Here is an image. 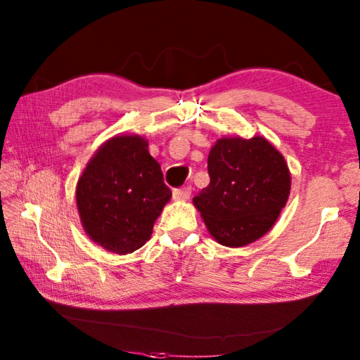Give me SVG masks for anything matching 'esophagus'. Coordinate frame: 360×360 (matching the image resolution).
Segmentation results:
<instances>
[{
	"mask_svg": "<svg viewBox=\"0 0 360 360\" xmlns=\"http://www.w3.org/2000/svg\"><path fill=\"white\" fill-rule=\"evenodd\" d=\"M192 194V187L191 186H186V187H178V189L173 191V197L176 200H186V198H189Z\"/></svg>",
	"mask_w": 360,
	"mask_h": 360,
	"instance_id": "1",
	"label": "esophagus"
}]
</instances>
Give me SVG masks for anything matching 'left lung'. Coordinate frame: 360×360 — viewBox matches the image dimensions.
Wrapping results in <instances>:
<instances>
[{"label": "left lung", "mask_w": 360, "mask_h": 360, "mask_svg": "<svg viewBox=\"0 0 360 360\" xmlns=\"http://www.w3.org/2000/svg\"><path fill=\"white\" fill-rule=\"evenodd\" d=\"M210 184L194 197L219 244L240 248L262 238L286 205L291 176L283 155L264 137H224L208 155Z\"/></svg>", "instance_id": "obj_1"}]
</instances>
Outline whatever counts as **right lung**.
<instances>
[{
    "label": "right lung",
    "instance_id": "1",
    "mask_svg": "<svg viewBox=\"0 0 360 360\" xmlns=\"http://www.w3.org/2000/svg\"><path fill=\"white\" fill-rule=\"evenodd\" d=\"M171 198L162 168L139 136L105 142L77 182L80 219L92 240L115 254H131L152 236Z\"/></svg>",
    "mask_w": 360,
    "mask_h": 360
}]
</instances>
